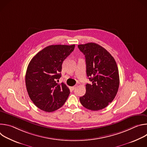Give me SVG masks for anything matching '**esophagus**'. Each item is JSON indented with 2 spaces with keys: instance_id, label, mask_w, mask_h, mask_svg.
Instances as JSON below:
<instances>
[{
  "instance_id": "esophagus-1",
  "label": "esophagus",
  "mask_w": 147,
  "mask_h": 147,
  "mask_svg": "<svg viewBox=\"0 0 147 147\" xmlns=\"http://www.w3.org/2000/svg\"><path fill=\"white\" fill-rule=\"evenodd\" d=\"M77 88V86H73V87H71V89L73 90H74L76 88Z\"/></svg>"
}]
</instances>
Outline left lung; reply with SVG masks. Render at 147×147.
Listing matches in <instances>:
<instances>
[{
	"label": "left lung",
	"mask_w": 147,
	"mask_h": 147,
	"mask_svg": "<svg viewBox=\"0 0 147 147\" xmlns=\"http://www.w3.org/2000/svg\"><path fill=\"white\" fill-rule=\"evenodd\" d=\"M85 55L86 72L91 84H86L85 95L80 98L82 105L91 111L106 108L115 98L119 87V75L113 57L95 43L78 45Z\"/></svg>",
	"instance_id": "1"
}]
</instances>
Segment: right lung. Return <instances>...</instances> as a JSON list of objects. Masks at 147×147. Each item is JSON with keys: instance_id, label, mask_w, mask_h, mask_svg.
I'll use <instances>...</instances> for the list:
<instances>
[{"instance_id": "add662e5", "label": "right lung", "mask_w": 147, "mask_h": 147, "mask_svg": "<svg viewBox=\"0 0 147 147\" xmlns=\"http://www.w3.org/2000/svg\"><path fill=\"white\" fill-rule=\"evenodd\" d=\"M75 45L48 46L39 51L30 61L26 74L28 95L38 108L47 112L63 105L69 88L56 80L61 77L63 62L74 51Z\"/></svg>"}]
</instances>
